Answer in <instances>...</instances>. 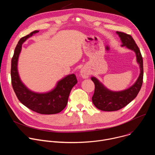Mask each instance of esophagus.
<instances>
[{"label": "esophagus", "mask_w": 155, "mask_h": 155, "mask_svg": "<svg viewBox=\"0 0 155 155\" xmlns=\"http://www.w3.org/2000/svg\"><path fill=\"white\" fill-rule=\"evenodd\" d=\"M81 75L83 77V78H87L88 77H89V73H88L86 71H85V70H81Z\"/></svg>", "instance_id": "1"}]
</instances>
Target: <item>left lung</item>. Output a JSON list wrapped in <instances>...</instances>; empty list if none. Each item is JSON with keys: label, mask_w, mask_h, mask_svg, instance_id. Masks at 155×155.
Returning a JSON list of instances; mask_svg holds the SVG:
<instances>
[{"label": "left lung", "mask_w": 155, "mask_h": 155, "mask_svg": "<svg viewBox=\"0 0 155 155\" xmlns=\"http://www.w3.org/2000/svg\"><path fill=\"white\" fill-rule=\"evenodd\" d=\"M120 36L123 45L127 48L135 51L137 62L140 64V74L136 82L128 89L119 91L113 92L105 88L94 77L91 80L94 83V93L92 97V101L94 105L99 110L103 111H117L130 103L134 100L140 91L143 83V59L140 51L132 37L123 32H117Z\"/></svg>", "instance_id": "obj_1"}]
</instances>
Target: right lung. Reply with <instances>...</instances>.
I'll return each instance as SVG.
<instances>
[{"mask_svg": "<svg viewBox=\"0 0 155 155\" xmlns=\"http://www.w3.org/2000/svg\"><path fill=\"white\" fill-rule=\"evenodd\" d=\"M38 32L34 31L19 40L12 59V84L18 100L26 107L40 114H55L61 112L67 105L72 88L77 83L75 74L69 75L58 81L56 87L51 91L38 94L29 90L23 84L20 80L17 71L18 59L22 44L33 34Z\"/></svg>", "mask_w": 155, "mask_h": 155, "instance_id": "add662e5", "label": "right lung"}]
</instances>
